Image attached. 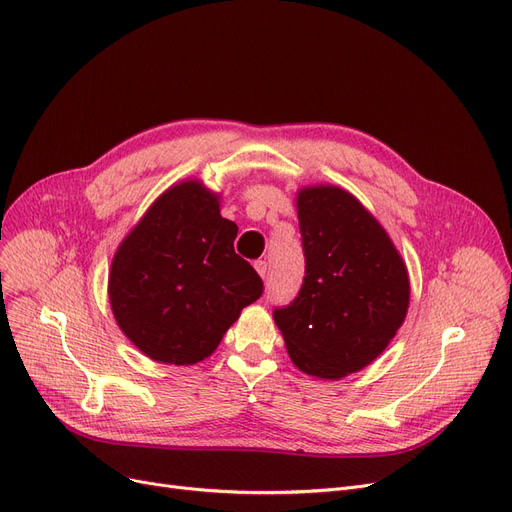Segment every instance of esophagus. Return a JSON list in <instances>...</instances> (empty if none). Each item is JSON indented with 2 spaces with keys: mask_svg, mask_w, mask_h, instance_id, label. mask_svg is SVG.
<instances>
[{
  "mask_svg": "<svg viewBox=\"0 0 512 512\" xmlns=\"http://www.w3.org/2000/svg\"><path fill=\"white\" fill-rule=\"evenodd\" d=\"M255 269H257V274L265 280V276H267V263L259 259V261H255Z\"/></svg>",
  "mask_w": 512,
  "mask_h": 512,
  "instance_id": "obj_1",
  "label": "esophagus"
}]
</instances>
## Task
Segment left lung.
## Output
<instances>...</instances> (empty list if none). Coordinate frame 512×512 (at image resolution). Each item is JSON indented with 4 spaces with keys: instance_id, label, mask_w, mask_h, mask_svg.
I'll return each instance as SVG.
<instances>
[{
    "instance_id": "left-lung-1",
    "label": "left lung",
    "mask_w": 512,
    "mask_h": 512,
    "mask_svg": "<svg viewBox=\"0 0 512 512\" xmlns=\"http://www.w3.org/2000/svg\"><path fill=\"white\" fill-rule=\"evenodd\" d=\"M296 210L304 280L274 321L298 370L337 381L389 346L410 306V278L387 230L346 189L302 187Z\"/></svg>"
}]
</instances>
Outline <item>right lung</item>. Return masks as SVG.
Returning <instances> with one entry per match:
<instances>
[{"label": "right lung", "mask_w": 512, "mask_h": 512, "mask_svg": "<svg viewBox=\"0 0 512 512\" xmlns=\"http://www.w3.org/2000/svg\"><path fill=\"white\" fill-rule=\"evenodd\" d=\"M236 232L220 216V195L189 179L166 189L123 238L109 300L142 354L175 366L201 362L261 296L257 271L234 253Z\"/></svg>", "instance_id": "right-lung-1"}]
</instances>
